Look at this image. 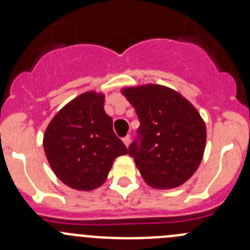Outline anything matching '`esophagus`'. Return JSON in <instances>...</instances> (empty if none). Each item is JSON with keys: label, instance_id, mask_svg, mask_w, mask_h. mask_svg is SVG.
Returning a JSON list of instances; mask_svg holds the SVG:
<instances>
[{"label": "esophagus", "instance_id": "obj_1", "mask_svg": "<svg viewBox=\"0 0 250 250\" xmlns=\"http://www.w3.org/2000/svg\"><path fill=\"white\" fill-rule=\"evenodd\" d=\"M123 143H125V145L128 147V146H129V144H130V135H127V137L123 138Z\"/></svg>", "mask_w": 250, "mask_h": 250}]
</instances>
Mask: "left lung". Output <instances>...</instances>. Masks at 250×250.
I'll return each mask as SVG.
<instances>
[{"instance_id": "1", "label": "left lung", "mask_w": 250, "mask_h": 250, "mask_svg": "<svg viewBox=\"0 0 250 250\" xmlns=\"http://www.w3.org/2000/svg\"><path fill=\"white\" fill-rule=\"evenodd\" d=\"M140 125L128 148L145 183L174 188L197 170L206 147V125L180 93L160 84L123 88Z\"/></svg>"}]
</instances>
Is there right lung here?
<instances>
[{
	"mask_svg": "<svg viewBox=\"0 0 250 250\" xmlns=\"http://www.w3.org/2000/svg\"><path fill=\"white\" fill-rule=\"evenodd\" d=\"M103 93L85 92L48 125L43 147L50 168L69 188L90 191L106 180L116 157L128 150L112 129Z\"/></svg>",
	"mask_w": 250,
	"mask_h": 250,
	"instance_id": "1",
	"label": "right lung"
}]
</instances>
